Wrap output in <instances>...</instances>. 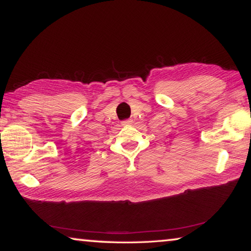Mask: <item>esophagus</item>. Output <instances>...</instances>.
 I'll return each mask as SVG.
<instances>
[{
	"label": "esophagus",
	"mask_w": 251,
	"mask_h": 251,
	"mask_svg": "<svg viewBox=\"0 0 251 251\" xmlns=\"http://www.w3.org/2000/svg\"><path fill=\"white\" fill-rule=\"evenodd\" d=\"M131 124H133V121H131V120H125V121L122 122L123 126H130Z\"/></svg>",
	"instance_id": "obj_1"
}]
</instances>
